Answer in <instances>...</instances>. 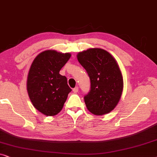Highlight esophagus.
<instances>
[{
  "mask_svg": "<svg viewBox=\"0 0 157 157\" xmlns=\"http://www.w3.org/2000/svg\"><path fill=\"white\" fill-rule=\"evenodd\" d=\"M73 91L74 92V93H77V92L78 91V87H75L74 89H73Z\"/></svg>",
  "mask_w": 157,
  "mask_h": 157,
  "instance_id": "esophagus-1",
  "label": "esophagus"
}]
</instances>
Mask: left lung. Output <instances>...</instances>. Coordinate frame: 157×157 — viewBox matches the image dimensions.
I'll list each match as a JSON object with an SVG mask.
<instances>
[{
    "mask_svg": "<svg viewBox=\"0 0 157 157\" xmlns=\"http://www.w3.org/2000/svg\"><path fill=\"white\" fill-rule=\"evenodd\" d=\"M85 68L91 89L84 96L88 110L95 115H104L113 110L123 91V77L114 58L101 48H89L77 55Z\"/></svg>",
    "mask_w": 157,
    "mask_h": 157,
    "instance_id": "obj_1",
    "label": "left lung"
}]
</instances>
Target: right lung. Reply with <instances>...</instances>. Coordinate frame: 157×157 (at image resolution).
<instances>
[{
  "instance_id": "1",
  "label": "right lung",
  "mask_w": 157,
  "mask_h": 157,
  "mask_svg": "<svg viewBox=\"0 0 157 157\" xmlns=\"http://www.w3.org/2000/svg\"><path fill=\"white\" fill-rule=\"evenodd\" d=\"M69 53L47 50L33 60L27 79V91L33 106L46 116H55L63 109L71 91L60 70L70 59Z\"/></svg>"
}]
</instances>
